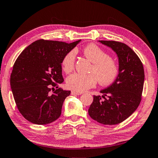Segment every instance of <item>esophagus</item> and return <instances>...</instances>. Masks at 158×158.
<instances>
[{
  "label": "esophagus",
  "mask_w": 158,
  "mask_h": 158,
  "mask_svg": "<svg viewBox=\"0 0 158 158\" xmlns=\"http://www.w3.org/2000/svg\"><path fill=\"white\" fill-rule=\"evenodd\" d=\"M81 93H78V92H76V91H72L71 92V95H81Z\"/></svg>",
  "instance_id": "34e87169"
}]
</instances>
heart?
<instances>
[{
  "mask_svg": "<svg viewBox=\"0 0 158 158\" xmlns=\"http://www.w3.org/2000/svg\"><path fill=\"white\" fill-rule=\"evenodd\" d=\"M85 56L93 63L91 73L82 74L74 73L66 79L68 89L81 93L96 84L98 80L102 85H110L116 81L120 73V67L117 61L105 50L95 44L86 45L84 49ZM76 52L72 50L64 56L61 61L62 69L65 73L73 70L75 64Z\"/></svg>",
  "mask_w": 158,
  "mask_h": 158,
  "instance_id": "b5f03b06",
  "label": "heart"
}]
</instances>
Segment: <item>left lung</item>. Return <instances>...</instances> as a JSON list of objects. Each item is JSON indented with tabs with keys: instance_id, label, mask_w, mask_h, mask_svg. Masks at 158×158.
<instances>
[{
	"instance_id": "obj_1",
	"label": "left lung",
	"mask_w": 158,
	"mask_h": 158,
	"mask_svg": "<svg viewBox=\"0 0 158 158\" xmlns=\"http://www.w3.org/2000/svg\"><path fill=\"white\" fill-rule=\"evenodd\" d=\"M111 48L118 57L120 73L116 81L102 90L103 95H93L89 114L104 125H116L131 116L141 100L144 70L140 58L123 42L99 40ZM104 98V99L102 98Z\"/></svg>"
}]
</instances>
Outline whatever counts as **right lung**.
Here are the masks:
<instances>
[{"mask_svg": "<svg viewBox=\"0 0 158 158\" xmlns=\"http://www.w3.org/2000/svg\"><path fill=\"white\" fill-rule=\"evenodd\" d=\"M80 40H39L20 53L13 65L10 85L18 110L32 123L46 125L60 117L70 90L58 88L64 81L61 61ZM52 89V95L49 92Z\"/></svg>", "mask_w": 158, "mask_h": 158, "instance_id": "obj_1", "label": "right lung"}]
</instances>
